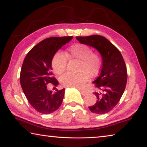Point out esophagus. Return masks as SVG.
Instances as JSON below:
<instances>
[{"label":"esophagus","mask_w":147,"mask_h":147,"mask_svg":"<svg viewBox=\"0 0 147 147\" xmlns=\"http://www.w3.org/2000/svg\"><path fill=\"white\" fill-rule=\"evenodd\" d=\"M80 93H81V94H82V95H83V96H86V94H87V93L86 91H82V90H80Z\"/></svg>","instance_id":"obj_1"}]
</instances>
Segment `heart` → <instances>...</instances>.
I'll list each match as a JSON object with an SVG mask.
<instances>
[{"label":"heart","instance_id":"b5f03b06","mask_svg":"<svg viewBox=\"0 0 147 147\" xmlns=\"http://www.w3.org/2000/svg\"><path fill=\"white\" fill-rule=\"evenodd\" d=\"M67 57L69 59L78 61L76 71L72 74L65 73L59 77L61 84L66 88H80L89 77L96 76L100 72L102 60L98 54L93 53L92 49L85 44H76L71 46L65 53V56L57 53L52 60V67L56 74L63 73L67 66Z\"/></svg>","mask_w":147,"mask_h":147}]
</instances>
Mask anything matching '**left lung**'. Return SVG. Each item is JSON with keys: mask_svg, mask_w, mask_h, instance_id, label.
Instances as JSON below:
<instances>
[{"mask_svg": "<svg viewBox=\"0 0 147 147\" xmlns=\"http://www.w3.org/2000/svg\"><path fill=\"white\" fill-rule=\"evenodd\" d=\"M82 44L93 47L102 59L100 75L93 82L96 84V102L89 106L91 112L102 115L115 108L120 100L127 82V70L121 53L116 47L103 36L93 35L76 37Z\"/></svg>", "mask_w": 147, "mask_h": 147, "instance_id": "obj_1", "label": "left lung"}]
</instances>
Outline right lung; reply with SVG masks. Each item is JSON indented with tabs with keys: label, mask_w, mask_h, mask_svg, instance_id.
Instances as JSON below:
<instances>
[{
	"label": "right lung",
	"mask_w": 147,
	"mask_h": 147,
	"mask_svg": "<svg viewBox=\"0 0 147 147\" xmlns=\"http://www.w3.org/2000/svg\"><path fill=\"white\" fill-rule=\"evenodd\" d=\"M73 38L52 37L44 39L34 46L24 59L20 74L21 88L28 102L39 113L54 112L62 103L65 89H56L53 93L47 89V85H58L52 72V60L56 52Z\"/></svg>",
	"instance_id": "obj_1"
}]
</instances>
